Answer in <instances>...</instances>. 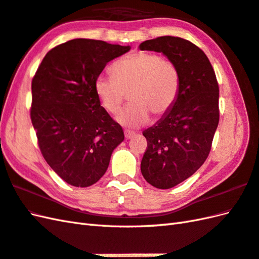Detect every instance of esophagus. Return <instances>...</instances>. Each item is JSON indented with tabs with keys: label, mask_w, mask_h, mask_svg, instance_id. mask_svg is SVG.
<instances>
[{
	"label": "esophagus",
	"mask_w": 259,
	"mask_h": 259,
	"mask_svg": "<svg viewBox=\"0 0 259 259\" xmlns=\"http://www.w3.org/2000/svg\"><path fill=\"white\" fill-rule=\"evenodd\" d=\"M134 136H135V134H134V133H131V131H129V130H125V131H124V137H125V139H131V138H133Z\"/></svg>",
	"instance_id": "esophagus-1"
}]
</instances>
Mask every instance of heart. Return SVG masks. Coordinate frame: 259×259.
Returning a JSON list of instances; mask_svg holds the SVG:
<instances>
[{
	"mask_svg": "<svg viewBox=\"0 0 259 259\" xmlns=\"http://www.w3.org/2000/svg\"><path fill=\"white\" fill-rule=\"evenodd\" d=\"M112 75L100 74L95 90L102 107L115 114L129 93L131 103L121 111L117 121L128 128H137L149 120V112L163 117L177 100L180 75L169 58L153 52H135L115 61Z\"/></svg>",
	"mask_w": 259,
	"mask_h": 259,
	"instance_id": "heart-1",
	"label": "heart"
}]
</instances>
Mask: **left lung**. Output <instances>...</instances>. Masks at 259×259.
Masks as SVG:
<instances>
[{"label":"left lung","mask_w":259,"mask_h":259,"mask_svg":"<svg viewBox=\"0 0 259 259\" xmlns=\"http://www.w3.org/2000/svg\"><path fill=\"white\" fill-rule=\"evenodd\" d=\"M140 50L162 52L180 75L174 107L142 133L147 149L141 174L156 188L169 189L194 175L210 152L219 122V87L209 59L188 40L159 36L142 42Z\"/></svg>","instance_id":"1"}]
</instances>
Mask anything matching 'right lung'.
<instances>
[{"mask_svg": "<svg viewBox=\"0 0 259 259\" xmlns=\"http://www.w3.org/2000/svg\"><path fill=\"white\" fill-rule=\"evenodd\" d=\"M129 50L74 38L51 49L33 76L30 115L38 148L49 166L71 186L96 184L124 139L121 125L101 107L95 81L108 62Z\"/></svg>", "mask_w": 259, "mask_h": 259, "instance_id": "obj_1", "label": "right lung"}]
</instances>
